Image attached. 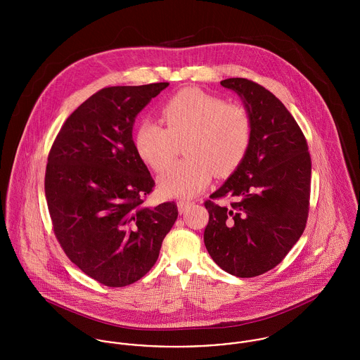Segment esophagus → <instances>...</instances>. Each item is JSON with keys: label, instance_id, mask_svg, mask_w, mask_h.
I'll return each instance as SVG.
<instances>
[{"label": "esophagus", "instance_id": "34e87169", "mask_svg": "<svg viewBox=\"0 0 360 360\" xmlns=\"http://www.w3.org/2000/svg\"><path fill=\"white\" fill-rule=\"evenodd\" d=\"M191 205V202L190 201H186V200H181V201H179V204H177V207H179V212L180 213H183L188 206Z\"/></svg>", "mask_w": 360, "mask_h": 360}]
</instances>
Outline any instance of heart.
I'll return each mask as SVG.
<instances>
[{
	"label": "heart",
	"instance_id": "heart-1",
	"mask_svg": "<svg viewBox=\"0 0 360 360\" xmlns=\"http://www.w3.org/2000/svg\"><path fill=\"white\" fill-rule=\"evenodd\" d=\"M166 127L151 119L140 122L134 134L139 156L155 170L165 169L184 146L187 159L172 165L158 179L170 197L191 198L217 177L231 174L244 160L252 139L248 110L200 89H184L162 106Z\"/></svg>",
	"mask_w": 360,
	"mask_h": 360
}]
</instances>
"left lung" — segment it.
Here are the masks:
<instances>
[{"instance_id": "obj_1", "label": "left lung", "mask_w": 360, "mask_h": 360, "mask_svg": "<svg viewBox=\"0 0 360 360\" xmlns=\"http://www.w3.org/2000/svg\"><path fill=\"white\" fill-rule=\"evenodd\" d=\"M244 103L252 139L241 165L206 201V250L236 277H255L276 267L302 236L309 212L311 163L298 123L276 96L248 79L221 80Z\"/></svg>"}]
</instances>
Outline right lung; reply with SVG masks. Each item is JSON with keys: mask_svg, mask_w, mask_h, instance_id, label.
Returning <instances> with one entry per match:
<instances>
[{"mask_svg": "<svg viewBox=\"0 0 360 360\" xmlns=\"http://www.w3.org/2000/svg\"><path fill=\"white\" fill-rule=\"evenodd\" d=\"M169 83L106 87L58 133L46 170L53 233L68 257L108 287L146 276L177 219V206L150 207L154 180L133 141L137 115Z\"/></svg>", "mask_w": 360, "mask_h": 360, "instance_id": "1", "label": "right lung"}]
</instances>
